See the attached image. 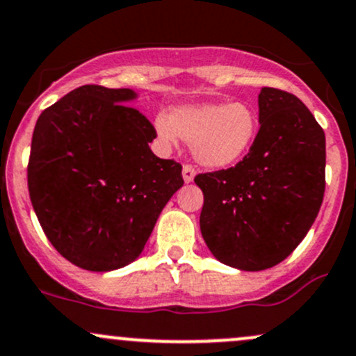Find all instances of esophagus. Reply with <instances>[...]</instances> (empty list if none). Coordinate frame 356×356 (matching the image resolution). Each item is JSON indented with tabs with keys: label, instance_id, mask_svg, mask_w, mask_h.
Instances as JSON below:
<instances>
[{
	"label": "esophagus",
	"instance_id": "obj_1",
	"mask_svg": "<svg viewBox=\"0 0 356 356\" xmlns=\"http://www.w3.org/2000/svg\"><path fill=\"white\" fill-rule=\"evenodd\" d=\"M194 175H196V170L191 165H184V168H182V179H184L186 184L194 181Z\"/></svg>",
	"mask_w": 356,
	"mask_h": 356
}]
</instances>
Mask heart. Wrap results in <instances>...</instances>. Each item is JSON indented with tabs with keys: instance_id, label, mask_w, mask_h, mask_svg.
Returning <instances> with one entry per match:
<instances>
[{
	"instance_id": "b5f03b06",
	"label": "heart",
	"mask_w": 356,
	"mask_h": 356,
	"mask_svg": "<svg viewBox=\"0 0 356 356\" xmlns=\"http://www.w3.org/2000/svg\"><path fill=\"white\" fill-rule=\"evenodd\" d=\"M155 133L165 147L179 136L189 141L193 156L208 168H227L250 152L259 131L256 111L245 102L194 104L156 115Z\"/></svg>"
}]
</instances>
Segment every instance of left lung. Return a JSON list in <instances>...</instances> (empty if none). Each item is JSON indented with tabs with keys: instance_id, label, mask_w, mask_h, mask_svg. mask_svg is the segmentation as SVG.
<instances>
[{
	"instance_id": "left-lung-1",
	"label": "left lung",
	"mask_w": 356,
	"mask_h": 356,
	"mask_svg": "<svg viewBox=\"0 0 356 356\" xmlns=\"http://www.w3.org/2000/svg\"><path fill=\"white\" fill-rule=\"evenodd\" d=\"M259 133L227 170L196 175L200 228L220 263L263 271L286 259L312 227L326 188V136L298 97L261 88Z\"/></svg>"
}]
</instances>
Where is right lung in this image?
<instances>
[{
  "mask_svg": "<svg viewBox=\"0 0 356 356\" xmlns=\"http://www.w3.org/2000/svg\"><path fill=\"white\" fill-rule=\"evenodd\" d=\"M131 88L83 85L37 119L29 193L44 234L87 271L124 268L143 252L160 213L182 188V167L148 147L149 121Z\"/></svg>",
  "mask_w": 356,
  "mask_h": 356,
  "instance_id": "add662e5",
  "label": "right lung"
}]
</instances>
